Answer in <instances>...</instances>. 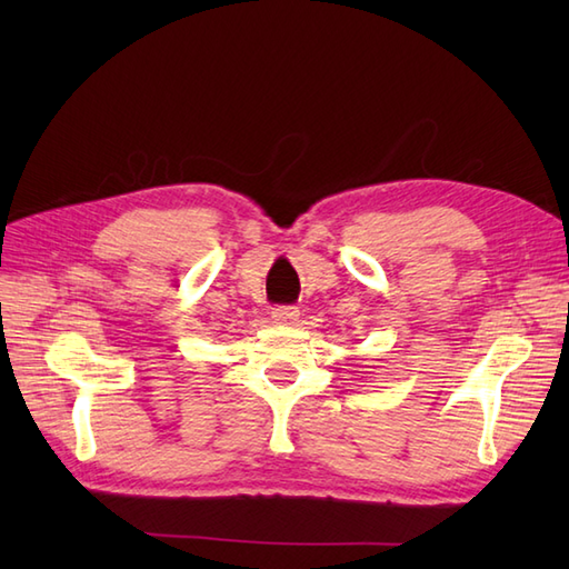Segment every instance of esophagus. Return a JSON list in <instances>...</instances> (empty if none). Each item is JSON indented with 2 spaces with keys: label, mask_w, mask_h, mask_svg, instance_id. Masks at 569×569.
<instances>
[{
  "label": "esophagus",
  "mask_w": 569,
  "mask_h": 569,
  "mask_svg": "<svg viewBox=\"0 0 569 569\" xmlns=\"http://www.w3.org/2000/svg\"><path fill=\"white\" fill-rule=\"evenodd\" d=\"M299 318V311L295 306H278L272 308V320L280 325H295V320Z\"/></svg>",
  "instance_id": "34e87169"
}]
</instances>
